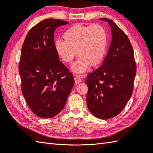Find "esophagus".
Returning a JSON list of instances; mask_svg holds the SVG:
<instances>
[{
  "label": "esophagus",
  "instance_id": "34e87169",
  "mask_svg": "<svg viewBox=\"0 0 153 153\" xmlns=\"http://www.w3.org/2000/svg\"><path fill=\"white\" fill-rule=\"evenodd\" d=\"M74 80H75V83H76V85L79 84V83L82 82V79H81V77L79 76H75Z\"/></svg>",
  "mask_w": 153,
  "mask_h": 153
}]
</instances>
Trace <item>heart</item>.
Masks as SVG:
<instances>
[{"label":"heart","mask_w":153,"mask_h":153,"mask_svg":"<svg viewBox=\"0 0 153 153\" xmlns=\"http://www.w3.org/2000/svg\"><path fill=\"white\" fill-rule=\"evenodd\" d=\"M64 41L55 42L54 48L62 62L71 64L76 56L78 58L71 67L75 73H83L89 65L97 67L101 64L107 48V34L99 24L83 25L76 24L62 35Z\"/></svg>","instance_id":"heart-1"}]
</instances>
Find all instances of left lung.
Instances as JSON below:
<instances>
[{
	"label": "left lung",
	"instance_id": "obj_1",
	"mask_svg": "<svg viewBox=\"0 0 153 153\" xmlns=\"http://www.w3.org/2000/svg\"><path fill=\"white\" fill-rule=\"evenodd\" d=\"M100 20L108 22L112 40L101 66L87 76L86 101L91 114L108 119L119 114L129 100L137 66L132 45L126 34L111 20Z\"/></svg>",
	"mask_w": 153,
	"mask_h": 153
}]
</instances>
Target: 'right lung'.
I'll return each instance as SVG.
<instances>
[{
  "label": "right lung",
  "mask_w": 153,
  "mask_h": 153,
  "mask_svg": "<svg viewBox=\"0 0 153 153\" xmlns=\"http://www.w3.org/2000/svg\"><path fill=\"white\" fill-rule=\"evenodd\" d=\"M62 20L46 19L30 30L21 50V90L30 109L42 118L58 115L74 85L73 74L59 59L53 34Z\"/></svg>",
  "instance_id": "add662e5"
}]
</instances>
